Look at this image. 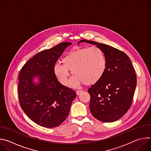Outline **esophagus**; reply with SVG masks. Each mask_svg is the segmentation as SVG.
I'll return each instance as SVG.
<instances>
[{
  "label": "esophagus",
  "instance_id": "1",
  "mask_svg": "<svg viewBox=\"0 0 151 151\" xmlns=\"http://www.w3.org/2000/svg\"><path fill=\"white\" fill-rule=\"evenodd\" d=\"M82 92V90H77L76 93V94H77V95H79V94H81Z\"/></svg>",
  "mask_w": 151,
  "mask_h": 151
}]
</instances>
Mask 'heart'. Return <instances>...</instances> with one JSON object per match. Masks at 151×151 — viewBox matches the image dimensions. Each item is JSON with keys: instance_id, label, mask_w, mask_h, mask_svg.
<instances>
[{"instance_id": "obj_1", "label": "heart", "mask_w": 151, "mask_h": 151, "mask_svg": "<svg viewBox=\"0 0 151 151\" xmlns=\"http://www.w3.org/2000/svg\"><path fill=\"white\" fill-rule=\"evenodd\" d=\"M63 63H57L54 66V73L62 85L69 83L70 70L75 76L70 86L76 87L81 83L92 85L103 76L107 66L104 52L97 47L79 48L64 56Z\"/></svg>"}]
</instances>
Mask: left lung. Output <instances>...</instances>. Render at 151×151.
Segmentation results:
<instances>
[{
	"instance_id": "8db88e82",
	"label": "left lung",
	"mask_w": 151,
	"mask_h": 151,
	"mask_svg": "<svg viewBox=\"0 0 151 151\" xmlns=\"http://www.w3.org/2000/svg\"><path fill=\"white\" fill-rule=\"evenodd\" d=\"M104 53L107 66L102 78L88 89L90 109L98 120L112 122L120 119L130 108L136 87L137 78L131 60L122 51L92 40Z\"/></svg>"
}]
</instances>
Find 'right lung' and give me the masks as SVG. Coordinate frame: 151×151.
I'll list each match as a JSON object with an SVG mask.
<instances>
[{"label": "right lung", "instance_id": "add662e5", "mask_svg": "<svg viewBox=\"0 0 151 151\" xmlns=\"http://www.w3.org/2000/svg\"><path fill=\"white\" fill-rule=\"evenodd\" d=\"M70 42H62L42 51L30 58L19 76L20 106L27 116L46 128L60 125L69 115L74 90L61 84L54 73V66Z\"/></svg>", "mask_w": 151, "mask_h": 151}]
</instances>
